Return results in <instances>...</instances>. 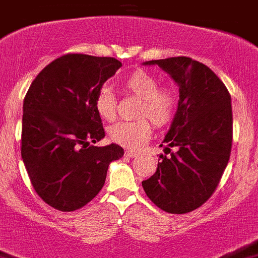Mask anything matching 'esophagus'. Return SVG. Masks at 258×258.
Instances as JSON below:
<instances>
[{"mask_svg": "<svg viewBox=\"0 0 258 258\" xmlns=\"http://www.w3.org/2000/svg\"><path fill=\"white\" fill-rule=\"evenodd\" d=\"M136 155H137V152L132 151V150H127V151H126V156L127 157H135Z\"/></svg>", "mask_w": 258, "mask_h": 258, "instance_id": "1", "label": "esophagus"}]
</instances>
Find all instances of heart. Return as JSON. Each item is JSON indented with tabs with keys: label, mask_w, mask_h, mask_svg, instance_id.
<instances>
[{
	"label": "heart",
	"mask_w": 258,
	"mask_h": 258,
	"mask_svg": "<svg viewBox=\"0 0 258 258\" xmlns=\"http://www.w3.org/2000/svg\"><path fill=\"white\" fill-rule=\"evenodd\" d=\"M121 89L140 99L136 117L131 122H118L109 128V137L113 142L130 150H136L150 139L152 124L164 127L172 121L177 108L176 91L171 87H160L154 74L146 71L134 72L121 82ZM94 109L104 121H113L117 114V98L107 87H102L94 97Z\"/></svg>",
	"instance_id": "obj_1"
}]
</instances>
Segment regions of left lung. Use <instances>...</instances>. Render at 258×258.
Here are the masks:
<instances>
[{
    "label": "left lung",
    "instance_id": "1",
    "mask_svg": "<svg viewBox=\"0 0 258 258\" xmlns=\"http://www.w3.org/2000/svg\"><path fill=\"white\" fill-rule=\"evenodd\" d=\"M179 84V103L155 174L142 181L155 206L171 214L196 211L212 197L228 164L233 137L231 94L203 62L176 56L150 60ZM174 147L175 152L171 151Z\"/></svg>",
    "mask_w": 258,
    "mask_h": 258
}]
</instances>
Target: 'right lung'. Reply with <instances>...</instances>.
Masks as SVG:
<instances>
[{
    "label": "right lung",
    "instance_id": "obj_1",
    "mask_svg": "<svg viewBox=\"0 0 258 258\" xmlns=\"http://www.w3.org/2000/svg\"><path fill=\"white\" fill-rule=\"evenodd\" d=\"M121 61L67 54L45 67L24 99L21 156L37 196L60 212H73L101 191L109 162L123 156L104 137L94 97Z\"/></svg>",
    "mask_w": 258,
    "mask_h": 258
}]
</instances>
